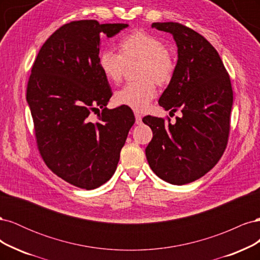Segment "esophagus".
<instances>
[{"instance_id": "1", "label": "esophagus", "mask_w": 260, "mask_h": 260, "mask_svg": "<svg viewBox=\"0 0 260 260\" xmlns=\"http://www.w3.org/2000/svg\"><path fill=\"white\" fill-rule=\"evenodd\" d=\"M135 116H136V123L137 124H140L141 122H142V116H141L139 113H136Z\"/></svg>"}]
</instances>
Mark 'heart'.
Wrapping results in <instances>:
<instances>
[{
	"instance_id": "heart-1",
	"label": "heart",
	"mask_w": 260,
	"mask_h": 260,
	"mask_svg": "<svg viewBox=\"0 0 260 260\" xmlns=\"http://www.w3.org/2000/svg\"><path fill=\"white\" fill-rule=\"evenodd\" d=\"M139 62L138 81L123 85L115 94L117 104L143 112L156 96V83L168 84L175 76L177 62L172 53L159 38L144 31L123 36L118 42V53L103 51L99 55L101 72L111 82H120L127 65Z\"/></svg>"
}]
</instances>
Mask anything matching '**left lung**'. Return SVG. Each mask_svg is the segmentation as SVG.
<instances>
[{
	"instance_id": "8db88e82",
	"label": "left lung",
	"mask_w": 260,
	"mask_h": 260,
	"mask_svg": "<svg viewBox=\"0 0 260 260\" xmlns=\"http://www.w3.org/2000/svg\"><path fill=\"white\" fill-rule=\"evenodd\" d=\"M152 27L171 34L178 45L176 73L158 104L182 116L175 124L169 118H143L153 131L145 154L156 176L182 185L206 175L221 158L231 129L232 85L218 52L202 35L179 22Z\"/></svg>"
}]
</instances>
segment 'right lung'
I'll return each instance as SVG.
<instances>
[{
	"label": "right lung",
	"mask_w": 260,
	"mask_h": 260,
	"mask_svg": "<svg viewBox=\"0 0 260 260\" xmlns=\"http://www.w3.org/2000/svg\"><path fill=\"white\" fill-rule=\"evenodd\" d=\"M127 23L75 20L44 42L34 62L27 102L45 165L77 187L93 190L113 177L136 121L128 106L107 109L112 89L99 67L100 36ZM101 108L96 120L91 113Z\"/></svg>",
	"instance_id": "1"
}]
</instances>
